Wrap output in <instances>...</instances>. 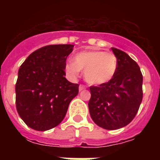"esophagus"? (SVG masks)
<instances>
[{
    "mask_svg": "<svg viewBox=\"0 0 160 160\" xmlns=\"http://www.w3.org/2000/svg\"><path fill=\"white\" fill-rule=\"evenodd\" d=\"M87 89V87L86 86H84V85H80V87H79V91L81 92V91L86 90Z\"/></svg>",
    "mask_w": 160,
    "mask_h": 160,
    "instance_id": "34e87169",
    "label": "esophagus"
}]
</instances>
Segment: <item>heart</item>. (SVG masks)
Wrapping results in <instances>:
<instances>
[{
  "mask_svg": "<svg viewBox=\"0 0 160 160\" xmlns=\"http://www.w3.org/2000/svg\"><path fill=\"white\" fill-rule=\"evenodd\" d=\"M118 68V58L102 50H86L77 53L73 62L67 63L66 72L72 78L84 71V79L92 86L110 82Z\"/></svg>",
  "mask_w": 160,
  "mask_h": 160,
  "instance_id": "heart-1",
  "label": "heart"
}]
</instances>
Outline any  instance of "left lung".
I'll use <instances>...</instances> for the list:
<instances>
[{
	"label": "left lung",
	"mask_w": 160,
	"mask_h": 160,
	"mask_svg": "<svg viewBox=\"0 0 160 160\" xmlns=\"http://www.w3.org/2000/svg\"><path fill=\"white\" fill-rule=\"evenodd\" d=\"M111 49L118 58V71L110 82L90 87L88 102L92 121L108 130L127 126L137 114L143 96L140 67L125 52Z\"/></svg>",
	"instance_id": "8db88e82"
}]
</instances>
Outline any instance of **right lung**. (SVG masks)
<instances>
[{
	"label": "right lung",
	"instance_id": "add662e5",
	"mask_svg": "<svg viewBox=\"0 0 160 160\" xmlns=\"http://www.w3.org/2000/svg\"><path fill=\"white\" fill-rule=\"evenodd\" d=\"M73 44L47 45L30 55L16 82V109L25 123L46 131L59 125L79 92V85L65 78L66 60Z\"/></svg>",
	"mask_w": 160,
	"mask_h": 160
}]
</instances>
